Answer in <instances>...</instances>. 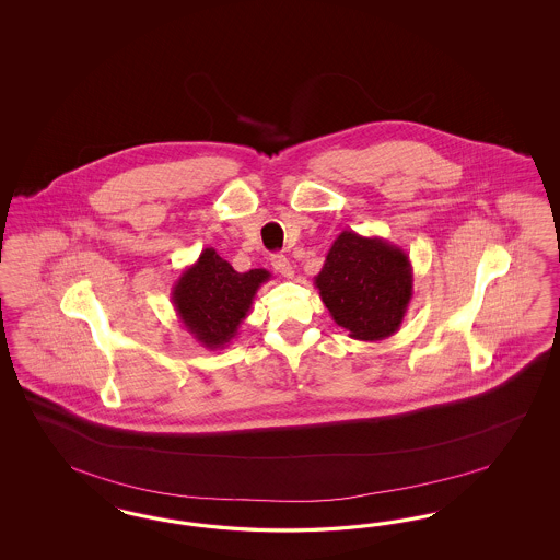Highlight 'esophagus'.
<instances>
[{"label":"esophagus","mask_w":560,"mask_h":560,"mask_svg":"<svg viewBox=\"0 0 560 560\" xmlns=\"http://www.w3.org/2000/svg\"><path fill=\"white\" fill-rule=\"evenodd\" d=\"M271 265L272 269L277 272H281L283 277H293V267H291V262H289V258H285L283 255H272L271 256Z\"/></svg>","instance_id":"esophagus-1"}]
</instances>
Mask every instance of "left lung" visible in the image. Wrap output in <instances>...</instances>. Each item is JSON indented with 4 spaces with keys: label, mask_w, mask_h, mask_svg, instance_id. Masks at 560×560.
<instances>
[{
    "label": "left lung",
    "mask_w": 560,
    "mask_h": 560,
    "mask_svg": "<svg viewBox=\"0 0 560 560\" xmlns=\"http://www.w3.org/2000/svg\"><path fill=\"white\" fill-rule=\"evenodd\" d=\"M314 285L332 320L349 337L375 342L392 337L412 300V265L396 244L380 236L340 232Z\"/></svg>",
    "instance_id": "obj_1"
}]
</instances>
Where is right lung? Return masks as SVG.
<instances>
[{"label":"right lung","mask_w":560,"mask_h":560,"mask_svg":"<svg viewBox=\"0 0 560 560\" xmlns=\"http://www.w3.org/2000/svg\"><path fill=\"white\" fill-rule=\"evenodd\" d=\"M269 279L267 269L234 271L213 248H205L174 283L172 304L187 332L205 349L215 351L236 337L256 291Z\"/></svg>","instance_id":"obj_1"}]
</instances>
